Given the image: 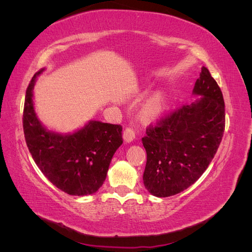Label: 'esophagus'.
<instances>
[{
    "instance_id": "esophagus-1",
    "label": "esophagus",
    "mask_w": 252,
    "mask_h": 252,
    "mask_svg": "<svg viewBox=\"0 0 252 252\" xmlns=\"http://www.w3.org/2000/svg\"><path fill=\"white\" fill-rule=\"evenodd\" d=\"M123 138H124V141L127 143L132 142L135 139V132L133 129L130 127H127L123 132Z\"/></svg>"
}]
</instances>
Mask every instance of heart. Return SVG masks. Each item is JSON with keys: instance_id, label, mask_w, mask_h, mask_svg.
<instances>
[{"instance_id": "1", "label": "heart", "mask_w": 252, "mask_h": 252, "mask_svg": "<svg viewBox=\"0 0 252 252\" xmlns=\"http://www.w3.org/2000/svg\"><path fill=\"white\" fill-rule=\"evenodd\" d=\"M164 104L159 97H150L143 106V114L148 118H156L163 111Z\"/></svg>"}]
</instances>
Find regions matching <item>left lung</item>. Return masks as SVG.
Listing matches in <instances>:
<instances>
[{
	"mask_svg": "<svg viewBox=\"0 0 252 252\" xmlns=\"http://www.w3.org/2000/svg\"><path fill=\"white\" fill-rule=\"evenodd\" d=\"M193 94L202 97L150 125L142 139L147 152L143 181L155 196H171L191 186L207 169L222 141L225 103L206 67Z\"/></svg>",
	"mask_w": 252,
	"mask_h": 252,
	"instance_id": "obj_1",
	"label": "left lung"
}]
</instances>
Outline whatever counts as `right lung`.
Wrapping results in <instances>:
<instances>
[{"label":"right lung","instance_id":"add662e5","mask_svg":"<svg viewBox=\"0 0 252 252\" xmlns=\"http://www.w3.org/2000/svg\"><path fill=\"white\" fill-rule=\"evenodd\" d=\"M36 72L26 90L23 128L33 161L53 185L70 195L96 192L106 179L114 152L123 143L122 126L89 121L73 133L49 131L33 107Z\"/></svg>","mask_w":252,"mask_h":252}]
</instances>
